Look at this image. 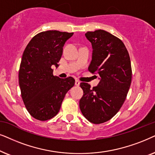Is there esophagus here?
I'll return each instance as SVG.
<instances>
[{"label":"esophagus","instance_id":"obj_1","mask_svg":"<svg viewBox=\"0 0 155 155\" xmlns=\"http://www.w3.org/2000/svg\"><path fill=\"white\" fill-rule=\"evenodd\" d=\"M80 83H81V82H80L79 80H76V81H75V85L76 86H79L80 85Z\"/></svg>","mask_w":155,"mask_h":155}]
</instances>
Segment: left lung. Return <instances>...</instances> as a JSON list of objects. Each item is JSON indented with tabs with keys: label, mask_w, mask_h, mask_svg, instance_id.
Here are the masks:
<instances>
[{
	"label": "left lung",
	"mask_w": 155,
	"mask_h": 155,
	"mask_svg": "<svg viewBox=\"0 0 155 155\" xmlns=\"http://www.w3.org/2000/svg\"><path fill=\"white\" fill-rule=\"evenodd\" d=\"M92 45V60L88 71L100 76L98 86L80 84L84 95L79 101L82 114L95 124L112 118L123 106L132 81L128 51L119 38L103 30L87 32Z\"/></svg>",
	"instance_id": "left-lung-1"
}]
</instances>
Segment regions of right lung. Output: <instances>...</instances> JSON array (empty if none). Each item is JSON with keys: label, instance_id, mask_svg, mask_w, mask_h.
<instances>
[{"label": "right lung", "instance_id": "1", "mask_svg": "<svg viewBox=\"0 0 155 155\" xmlns=\"http://www.w3.org/2000/svg\"><path fill=\"white\" fill-rule=\"evenodd\" d=\"M73 32L48 30L30 41L22 57L19 70L21 96L29 113L47 120L59 113L66 94L75 84L74 78L53 75L51 66L59 67L63 47Z\"/></svg>", "mask_w": 155, "mask_h": 155}]
</instances>
